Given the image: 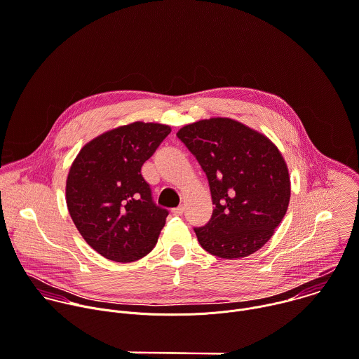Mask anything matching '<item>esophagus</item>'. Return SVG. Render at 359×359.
Segmentation results:
<instances>
[{"mask_svg":"<svg viewBox=\"0 0 359 359\" xmlns=\"http://www.w3.org/2000/svg\"><path fill=\"white\" fill-rule=\"evenodd\" d=\"M171 212H172V215H175V216H182L184 212H185V208H184V206H178V208H174Z\"/></svg>","mask_w":359,"mask_h":359,"instance_id":"esophagus-1","label":"esophagus"}]
</instances>
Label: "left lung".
Instances as JSON below:
<instances>
[{"label": "left lung", "mask_w": 359, "mask_h": 359, "mask_svg": "<svg viewBox=\"0 0 359 359\" xmlns=\"http://www.w3.org/2000/svg\"><path fill=\"white\" fill-rule=\"evenodd\" d=\"M177 136L205 171L215 205L210 220L194 227L202 248L226 259L259 250L290 198L287 167L276 146L229 118L187 125Z\"/></svg>", "instance_id": "8db88e82"}]
</instances>
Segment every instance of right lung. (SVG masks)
Listing matches in <instances>:
<instances>
[{"mask_svg": "<svg viewBox=\"0 0 359 359\" xmlns=\"http://www.w3.org/2000/svg\"><path fill=\"white\" fill-rule=\"evenodd\" d=\"M170 132L160 123L121 126L87 143L70 168V216L83 238L111 261H137L157 244L168 210L153 201L142 165Z\"/></svg>", "mask_w": 359, "mask_h": 359, "instance_id": "right-lung-1", "label": "right lung"}]
</instances>
